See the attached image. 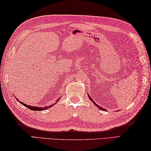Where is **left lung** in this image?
<instances>
[{
    "label": "left lung",
    "mask_w": 151,
    "mask_h": 151,
    "mask_svg": "<svg viewBox=\"0 0 151 151\" xmlns=\"http://www.w3.org/2000/svg\"><path fill=\"white\" fill-rule=\"evenodd\" d=\"M88 97H89V99H90V100H91V101H92V102H93V103H94V104H95V106H97V107H98V108H99V109H101V110H103V111L106 110V109H104V108H102V107H101V106H99L98 104H96V103H95V101H93V99H91V98L90 97V96H89V94H88Z\"/></svg>",
    "instance_id": "obj_1"
}]
</instances>
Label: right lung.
<instances>
[{"mask_svg":"<svg viewBox=\"0 0 151 151\" xmlns=\"http://www.w3.org/2000/svg\"><path fill=\"white\" fill-rule=\"evenodd\" d=\"M17 99V100L18 101V99ZM60 100V99H58L57 100V101L56 102H58ZM20 102L21 104H22V105H24V106H26V107H27L28 108H29L30 110H34V111H41V110H47V108H50L51 106H52L53 105H50V106H45V107H36V106H30V105H27V104H24L23 102Z\"/></svg>","mask_w":151,"mask_h":151,"instance_id":"add662e5","label":"right lung"}]
</instances>
